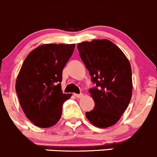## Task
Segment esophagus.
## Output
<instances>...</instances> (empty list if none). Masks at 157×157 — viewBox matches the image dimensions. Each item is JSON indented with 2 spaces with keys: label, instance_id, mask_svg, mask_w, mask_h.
Masks as SVG:
<instances>
[{
  "label": "esophagus",
  "instance_id": "obj_1",
  "mask_svg": "<svg viewBox=\"0 0 157 157\" xmlns=\"http://www.w3.org/2000/svg\"><path fill=\"white\" fill-rule=\"evenodd\" d=\"M74 95H75V97H76L77 98H81L83 97V94H75Z\"/></svg>",
  "mask_w": 157,
  "mask_h": 157
}]
</instances>
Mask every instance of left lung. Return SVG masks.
I'll return each mask as SVG.
<instances>
[{
	"label": "left lung",
	"mask_w": 157,
	"mask_h": 157,
	"mask_svg": "<svg viewBox=\"0 0 157 157\" xmlns=\"http://www.w3.org/2000/svg\"><path fill=\"white\" fill-rule=\"evenodd\" d=\"M78 50L95 85L89 89L94 108L85 116L95 126H112L119 120L132 98L130 63L115 44L106 39L80 43Z\"/></svg>",
	"instance_id": "obj_1"
}]
</instances>
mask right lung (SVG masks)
<instances>
[{"label":"right lung","instance_id":"add662e5","mask_svg":"<svg viewBox=\"0 0 157 157\" xmlns=\"http://www.w3.org/2000/svg\"><path fill=\"white\" fill-rule=\"evenodd\" d=\"M74 48L75 44L41 45L22 63L16 91L22 110L36 126H53L60 119L63 104L71 97L61 90L63 69Z\"/></svg>","mask_w":157,"mask_h":157}]
</instances>
